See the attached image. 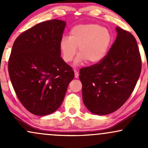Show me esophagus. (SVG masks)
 Instances as JSON below:
<instances>
[{
  "mask_svg": "<svg viewBox=\"0 0 148 148\" xmlns=\"http://www.w3.org/2000/svg\"><path fill=\"white\" fill-rule=\"evenodd\" d=\"M74 76H75L76 79H77L79 77V72H77V70L74 69Z\"/></svg>",
  "mask_w": 148,
  "mask_h": 148,
  "instance_id": "1",
  "label": "esophagus"
}]
</instances>
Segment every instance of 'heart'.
<instances>
[{
    "label": "heart",
    "mask_w": 148,
    "mask_h": 148,
    "mask_svg": "<svg viewBox=\"0 0 148 148\" xmlns=\"http://www.w3.org/2000/svg\"><path fill=\"white\" fill-rule=\"evenodd\" d=\"M113 37L106 28L95 23L81 24L73 27L69 37H64L59 45L61 56L66 63L72 62L76 53L79 56L75 63L87 61L97 64L106 56L112 44Z\"/></svg>",
    "instance_id": "b5f03b06"
}]
</instances>
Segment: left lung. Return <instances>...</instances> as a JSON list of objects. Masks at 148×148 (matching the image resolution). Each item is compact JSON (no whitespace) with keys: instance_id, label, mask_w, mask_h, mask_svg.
<instances>
[{"instance_id":"1","label":"left lung","mask_w":148,"mask_h":148,"mask_svg":"<svg viewBox=\"0 0 148 148\" xmlns=\"http://www.w3.org/2000/svg\"><path fill=\"white\" fill-rule=\"evenodd\" d=\"M115 41L102 61L80 69L83 101L91 113H113L126 102L140 72L141 58L136 39L116 27Z\"/></svg>"}]
</instances>
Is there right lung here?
Returning a JSON list of instances; mask_svg holds the SVG:
<instances>
[{
  "label": "right lung",
  "mask_w": 148,
  "mask_h": 148,
  "mask_svg": "<svg viewBox=\"0 0 148 148\" xmlns=\"http://www.w3.org/2000/svg\"><path fill=\"white\" fill-rule=\"evenodd\" d=\"M66 22H42L16 39L8 61V72L16 96L36 115L55 112L63 101L74 77L72 68L60 57L59 45Z\"/></svg>",
  "instance_id": "add662e5"
}]
</instances>
